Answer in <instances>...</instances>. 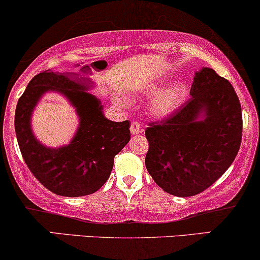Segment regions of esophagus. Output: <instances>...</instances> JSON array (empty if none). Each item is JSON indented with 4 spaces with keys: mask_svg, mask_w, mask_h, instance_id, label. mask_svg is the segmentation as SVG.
<instances>
[{
    "mask_svg": "<svg viewBox=\"0 0 260 260\" xmlns=\"http://www.w3.org/2000/svg\"><path fill=\"white\" fill-rule=\"evenodd\" d=\"M130 131H131V134H133V135H137V134L142 133V127H141L140 123H137V121H134V123H131Z\"/></svg>",
    "mask_w": 260,
    "mask_h": 260,
    "instance_id": "esophagus-1",
    "label": "esophagus"
}]
</instances>
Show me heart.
<instances>
[{"mask_svg": "<svg viewBox=\"0 0 260 260\" xmlns=\"http://www.w3.org/2000/svg\"><path fill=\"white\" fill-rule=\"evenodd\" d=\"M169 78L148 83L137 90V94L150 99L147 113L154 119H165L175 114L187 101L189 85L184 79H176L169 84Z\"/></svg>", "mask_w": 260, "mask_h": 260, "instance_id": "b5f03b06", "label": "heart"}]
</instances>
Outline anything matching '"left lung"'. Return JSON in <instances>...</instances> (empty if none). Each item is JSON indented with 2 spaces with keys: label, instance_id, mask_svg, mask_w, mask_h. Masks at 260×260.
<instances>
[{
  "label": "left lung",
  "instance_id": "1",
  "mask_svg": "<svg viewBox=\"0 0 260 260\" xmlns=\"http://www.w3.org/2000/svg\"><path fill=\"white\" fill-rule=\"evenodd\" d=\"M191 99L169 119L146 129V168L175 197H193L222 176L238 155L242 112L233 85L210 67L195 72Z\"/></svg>",
  "mask_w": 260,
  "mask_h": 260
}]
</instances>
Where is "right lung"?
<instances>
[{
	"label": "right lung",
	"mask_w": 260,
	"mask_h": 260,
	"mask_svg": "<svg viewBox=\"0 0 260 260\" xmlns=\"http://www.w3.org/2000/svg\"><path fill=\"white\" fill-rule=\"evenodd\" d=\"M91 78L78 72L38 73L28 83L15 110V134L27 168L50 191L84 197L99 190L110 177L114 156L130 141V123L105 117L104 105L91 92ZM48 92L65 97L75 108L79 126L67 145L49 147L33 134L31 114Z\"/></svg>",
	"instance_id": "right-lung-1"
}]
</instances>
